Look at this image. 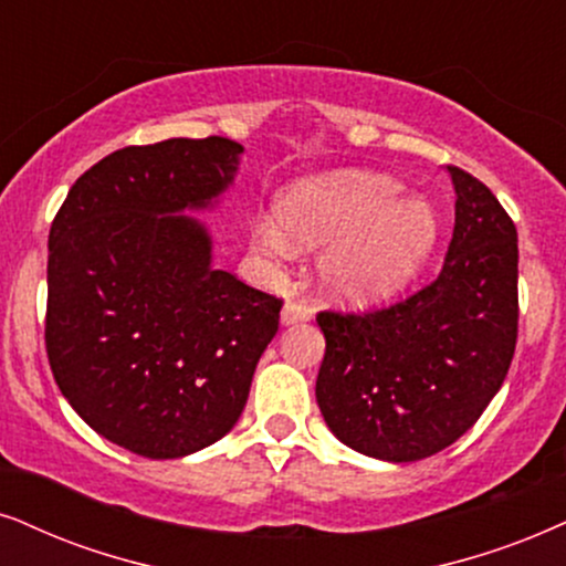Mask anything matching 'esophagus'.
Segmentation results:
<instances>
[{"label":"esophagus","instance_id":"1","mask_svg":"<svg viewBox=\"0 0 566 566\" xmlns=\"http://www.w3.org/2000/svg\"><path fill=\"white\" fill-rule=\"evenodd\" d=\"M311 318V305L303 303V300H290L282 307V324H297V321Z\"/></svg>","mask_w":566,"mask_h":566}]
</instances>
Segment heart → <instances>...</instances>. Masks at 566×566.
Listing matches in <instances>:
<instances>
[{
  "instance_id": "b5f03b06",
  "label": "heart",
  "mask_w": 566,
  "mask_h": 566,
  "mask_svg": "<svg viewBox=\"0 0 566 566\" xmlns=\"http://www.w3.org/2000/svg\"><path fill=\"white\" fill-rule=\"evenodd\" d=\"M402 185L374 171H334L300 182L279 203V221L261 219L253 240L263 253L326 248L321 282L342 300H374L397 290L433 245L436 217Z\"/></svg>"
}]
</instances>
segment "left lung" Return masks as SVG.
<instances>
[{
	"label": "left lung",
	"instance_id": "left-lung-1",
	"mask_svg": "<svg viewBox=\"0 0 566 566\" xmlns=\"http://www.w3.org/2000/svg\"><path fill=\"white\" fill-rule=\"evenodd\" d=\"M457 203L443 269L386 307L321 311L316 399L355 452L426 460L473 428L517 345V230L496 196L449 164Z\"/></svg>",
	"mask_w": 566,
	"mask_h": 566
}]
</instances>
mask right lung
<instances>
[{"label":"right lung","instance_id":"obj_1","mask_svg":"<svg viewBox=\"0 0 566 566\" xmlns=\"http://www.w3.org/2000/svg\"><path fill=\"white\" fill-rule=\"evenodd\" d=\"M240 143L119 148L77 177L49 230L46 355L73 410L117 447L175 460L230 433L282 297L211 266L206 209Z\"/></svg>","mask_w":566,"mask_h":566}]
</instances>
